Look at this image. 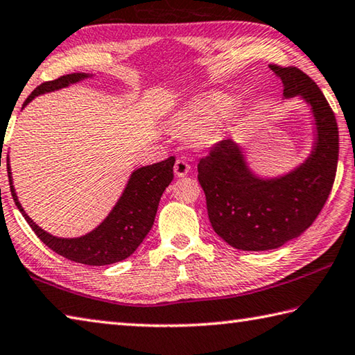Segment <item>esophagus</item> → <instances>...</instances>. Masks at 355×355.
I'll return each mask as SVG.
<instances>
[{"mask_svg": "<svg viewBox=\"0 0 355 355\" xmlns=\"http://www.w3.org/2000/svg\"><path fill=\"white\" fill-rule=\"evenodd\" d=\"M189 169H191V164L188 163V161L182 159V158H178L175 161V164H173V172H175L177 177H186L188 175Z\"/></svg>", "mask_w": 355, "mask_h": 355, "instance_id": "esophagus-1", "label": "esophagus"}]
</instances>
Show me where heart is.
I'll use <instances>...</instances> for the list:
<instances>
[{"mask_svg": "<svg viewBox=\"0 0 355 355\" xmlns=\"http://www.w3.org/2000/svg\"><path fill=\"white\" fill-rule=\"evenodd\" d=\"M230 101L223 94H206L191 102L173 118V127L178 132L194 133L211 125L225 113Z\"/></svg>", "mask_w": 355, "mask_h": 355, "instance_id": "1", "label": "heart"}]
</instances>
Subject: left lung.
<instances>
[{
	"instance_id": "left-lung-1",
	"label": "left lung",
	"mask_w": 355,
	"mask_h": 355,
	"mask_svg": "<svg viewBox=\"0 0 355 355\" xmlns=\"http://www.w3.org/2000/svg\"><path fill=\"white\" fill-rule=\"evenodd\" d=\"M270 69L282 80L286 98L301 96L312 108V155L287 175L263 180L250 172L239 146L223 139L197 166L212 228L243 251L278 248L304 233L323 209L337 173L338 125L324 94L300 68L272 63Z\"/></svg>"
}]
</instances>
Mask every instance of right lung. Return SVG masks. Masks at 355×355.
<instances>
[{
    "label": "right lung",
    "mask_w": 355,
    "mask_h": 355,
    "mask_svg": "<svg viewBox=\"0 0 355 355\" xmlns=\"http://www.w3.org/2000/svg\"><path fill=\"white\" fill-rule=\"evenodd\" d=\"M85 77H88V74L73 73L62 76L55 80L43 82L29 94L23 107L28 105L38 94L68 87L69 83L79 82ZM173 163H175V157H169L159 163L139 167L135 171L119 202L114 205L113 211L105 220L92 233L77 237V239H60V237L51 236L40 227H37L18 202L15 189L12 186L9 163L8 173L12 198L38 239L57 254L67 257L69 261L85 263V266H108V263L127 259L150 231L157 216L159 198L173 178Z\"/></svg>",
    "instance_id": "obj_1"
}]
</instances>
